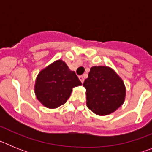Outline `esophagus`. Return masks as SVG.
Returning a JSON list of instances; mask_svg holds the SVG:
<instances>
[{
  "label": "esophagus",
  "instance_id": "34e87169",
  "mask_svg": "<svg viewBox=\"0 0 152 152\" xmlns=\"http://www.w3.org/2000/svg\"><path fill=\"white\" fill-rule=\"evenodd\" d=\"M79 79H80V80L81 81V83H84V76H82V75H81V76H79Z\"/></svg>",
  "mask_w": 152,
  "mask_h": 152
}]
</instances>
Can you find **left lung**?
I'll return each instance as SVG.
<instances>
[{"instance_id": "8db88e82", "label": "left lung", "mask_w": 152, "mask_h": 152, "mask_svg": "<svg viewBox=\"0 0 152 152\" xmlns=\"http://www.w3.org/2000/svg\"><path fill=\"white\" fill-rule=\"evenodd\" d=\"M83 86L87 107L96 115H109L124 103L126 91L123 80L110 67H92Z\"/></svg>"}]
</instances>
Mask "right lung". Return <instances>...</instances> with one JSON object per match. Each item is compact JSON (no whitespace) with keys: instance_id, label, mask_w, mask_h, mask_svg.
<instances>
[{"instance_id":"add662e5","label":"right lung","mask_w":152,"mask_h":152,"mask_svg":"<svg viewBox=\"0 0 152 152\" xmlns=\"http://www.w3.org/2000/svg\"><path fill=\"white\" fill-rule=\"evenodd\" d=\"M81 84L75 72L71 71L64 61L58 59L39 72L34 91L44 107L56 109L67 101L74 88Z\"/></svg>"}]
</instances>
